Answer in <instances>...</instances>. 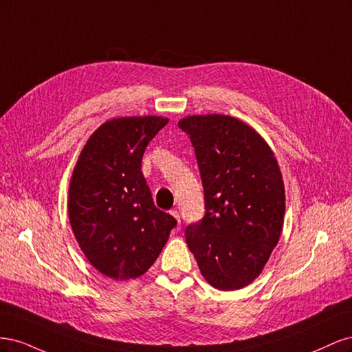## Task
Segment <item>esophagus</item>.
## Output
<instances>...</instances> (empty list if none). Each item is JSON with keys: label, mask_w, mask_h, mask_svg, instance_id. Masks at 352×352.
<instances>
[{"label": "esophagus", "mask_w": 352, "mask_h": 352, "mask_svg": "<svg viewBox=\"0 0 352 352\" xmlns=\"http://www.w3.org/2000/svg\"><path fill=\"white\" fill-rule=\"evenodd\" d=\"M170 214H172L180 223V216H179V211L177 210H172V211H170Z\"/></svg>", "instance_id": "obj_1"}]
</instances>
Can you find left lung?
Masks as SVG:
<instances>
[{
	"label": "left lung",
	"instance_id": "obj_1",
	"mask_svg": "<svg viewBox=\"0 0 352 352\" xmlns=\"http://www.w3.org/2000/svg\"><path fill=\"white\" fill-rule=\"evenodd\" d=\"M177 126L194 146L206 214L185 229L202 276L235 291L261 273L278 245L285 188L278 162L252 127L230 116H189Z\"/></svg>",
	"mask_w": 352,
	"mask_h": 352
}]
</instances>
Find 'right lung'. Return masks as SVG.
<instances>
[{
	"label": "right lung",
	"instance_id": "add662e5",
	"mask_svg": "<svg viewBox=\"0 0 352 352\" xmlns=\"http://www.w3.org/2000/svg\"><path fill=\"white\" fill-rule=\"evenodd\" d=\"M168 119L120 117L101 124L82 150L69 188V219L80 250L116 280L140 278L177 221L154 206L141 164Z\"/></svg>",
	"mask_w": 352,
	"mask_h": 352
}]
</instances>
